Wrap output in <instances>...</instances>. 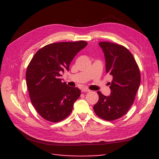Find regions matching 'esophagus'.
Returning <instances> with one entry per match:
<instances>
[{"mask_svg":"<svg viewBox=\"0 0 159 159\" xmlns=\"http://www.w3.org/2000/svg\"><path fill=\"white\" fill-rule=\"evenodd\" d=\"M81 91L83 93H88V92H90V90L88 89V88H83V89L81 90Z\"/></svg>","mask_w":159,"mask_h":159,"instance_id":"esophagus-1","label":"esophagus"}]
</instances>
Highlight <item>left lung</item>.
<instances>
[{
  "mask_svg": "<svg viewBox=\"0 0 159 159\" xmlns=\"http://www.w3.org/2000/svg\"><path fill=\"white\" fill-rule=\"evenodd\" d=\"M99 45L104 55L107 73L113 80L110 95L98 91L99 100L93 109L99 118L110 121L122 117L130 109L140 85V72L133 55L124 46L109 42H100Z\"/></svg>",
  "mask_w": 159,
  "mask_h": 159,
  "instance_id": "obj_1",
  "label": "left lung"
}]
</instances>
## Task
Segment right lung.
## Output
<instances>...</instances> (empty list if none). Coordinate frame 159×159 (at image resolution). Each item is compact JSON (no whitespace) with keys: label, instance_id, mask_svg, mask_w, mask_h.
Instances as JSON below:
<instances>
[{"label":"right lung","instance_id":"1","mask_svg":"<svg viewBox=\"0 0 159 159\" xmlns=\"http://www.w3.org/2000/svg\"><path fill=\"white\" fill-rule=\"evenodd\" d=\"M87 42H60L47 45L35 54L26 69L29 97L40 116L57 123L71 114L80 95L78 88L69 87L60 79L69 70L72 60Z\"/></svg>","mask_w":159,"mask_h":159}]
</instances>
